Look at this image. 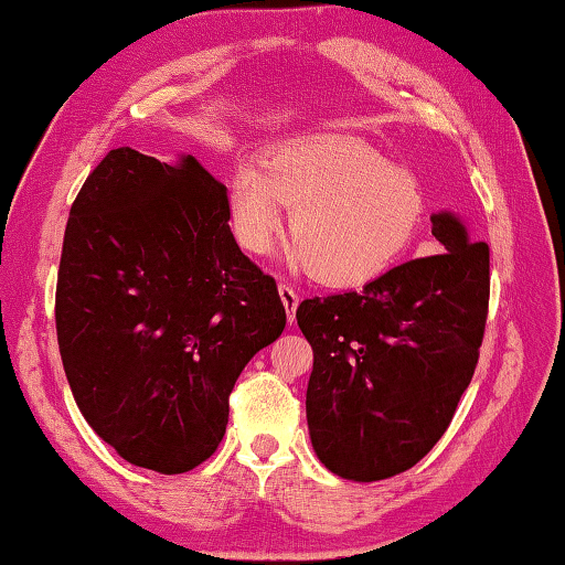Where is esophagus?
Returning <instances> with one entry per match:
<instances>
[{
	"instance_id": "34e87169",
	"label": "esophagus",
	"mask_w": 565,
	"mask_h": 565,
	"mask_svg": "<svg viewBox=\"0 0 565 565\" xmlns=\"http://www.w3.org/2000/svg\"><path fill=\"white\" fill-rule=\"evenodd\" d=\"M278 292H280V300L285 305V312H287V322H295V310H297V302H300V297L292 290L290 285H278Z\"/></svg>"
}]
</instances>
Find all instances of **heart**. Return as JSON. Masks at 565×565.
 <instances>
[{
  "label": "heart",
  "instance_id": "obj_1",
  "mask_svg": "<svg viewBox=\"0 0 565 565\" xmlns=\"http://www.w3.org/2000/svg\"><path fill=\"white\" fill-rule=\"evenodd\" d=\"M290 211L285 260L327 287H359L386 273L418 233L425 196L406 167L369 145L307 140L275 150L265 167L243 162L228 214L243 250L270 248Z\"/></svg>",
  "mask_w": 565,
  "mask_h": 565
}]
</instances>
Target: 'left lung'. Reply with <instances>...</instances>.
<instances>
[{"mask_svg":"<svg viewBox=\"0 0 565 565\" xmlns=\"http://www.w3.org/2000/svg\"><path fill=\"white\" fill-rule=\"evenodd\" d=\"M430 221L443 253L297 307L315 354L305 401L312 448L351 482L388 480L420 462L480 359L489 248L452 211Z\"/></svg>","mask_w":565,"mask_h":565,"instance_id":"left-lung-1","label":"left lung"}]
</instances>
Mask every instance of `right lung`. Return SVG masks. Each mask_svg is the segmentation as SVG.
Listing matches in <instances>:
<instances>
[{
    "mask_svg": "<svg viewBox=\"0 0 565 565\" xmlns=\"http://www.w3.org/2000/svg\"><path fill=\"white\" fill-rule=\"evenodd\" d=\"M226 186L194 157L117 147L71 206L56 332L78 411L130 465L216 452L241 371L285 329L278 285L241 253Z\"/></svg>",
    "mask_w": 565,
    "mask_h": 565,
    "instance_id": "right-lung-1",
    "label": "right lung"
}]
</instances>
